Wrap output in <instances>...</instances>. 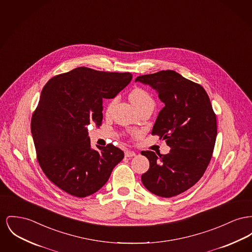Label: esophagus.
<instances>
[{
	"label": "esophagus",
	"instance_id": "34e87169",
	"mask_svg": "<svg viewBox=\"0 0 252 252\" xmlns=\"http://www.w3.org/2000/svg\"><path fill=\"white\" fill-rule=\"evenodd\" d=\"M136 155V153L134 152V151H131V150H126V152H125V156L126 157H133V156H135Z\"/></svg>",
	"mask_w": 252,
	"mask_h": 252
}]
</instances>
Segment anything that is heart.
<instances>
[{
    "instance_id": "obj_1",
    "label": "heart",
    "mask_w": 252,
    "mask_h": 252,
    "mask_svg": "<svg viewBox=\"0 0 252 252\" xmlns=\"http://www.w3.org/2000/svg\"><path fill=\"white\" fill-rule=\"evenodd\" d=\"M129 99L131 101V103L138 108L139 106L143 105V104H148V103H153V99L150 96V94L148 93L147 90L141 88H136L132 89L131 92L129 93ZM118 97L114 96L112 97L108 103L106 104V112H110L112 110V108L114 107L115 104L117 103Z\"/></svg>"
}]
</instances>
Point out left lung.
Returning a JSON list of instances; mask_svg holds the SVG:
<instances>
[{"label":"left lung","mask_w":252,"mask_h":252,"mask_svg":"<svg viewBox=\"0 0 252 252\" xmlns=\"http://www.w3.org/2000/svg\"><path fill=\"white\" fill-rule=\"evenodd\" d=\"M158 92L164 104L152 135L165 140L167 154L142 152L149 168L142 182L150 192L170 198L185 192L204 175L217 136V120L204 88L174 70L138 76L135 80Z\"/></svg>","instance_id":"obj_1"}]
</instances>
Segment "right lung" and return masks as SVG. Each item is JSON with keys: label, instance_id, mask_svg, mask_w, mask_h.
Listing matches in <instances>:
<instances>
[{"label": "right lung", "instance_id": "1", "mask_svg": "<svg viewBox=\"0 0 252 252\" xmlns=\"http://www.w3.org/2000/svg\"><path fill=\"white\" fill-rule=\"evenodd\" d=\"M132 79L129 72L81 66L54 76L44 87L31 118L37 160L45 176L64 192L83 198L98 191L124 158L115 146L90 148L88 126H100L103 99H111Z\"/></svg>", "mask_w": 252, "mask_h": 252}]
</instances>
